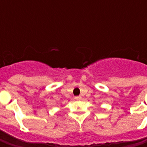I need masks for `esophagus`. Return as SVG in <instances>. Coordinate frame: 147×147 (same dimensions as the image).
<instances>
[{
    "instance_id": "obj_1",
    "label": "esophagus",
    "mask_w": 147,
    "mask_h": 147,
    "mask_svg": "<svg viewBox=\"0 0 147 147\" xmlns=\"http://www.w3.org/2000/svg\"><path fill=\"white\" fill-rule=\"evenodd\" d=\"M81 98H82L81 96H76V97H75V99H76V100H80Z\"/></svg>"
}]
</instances>
